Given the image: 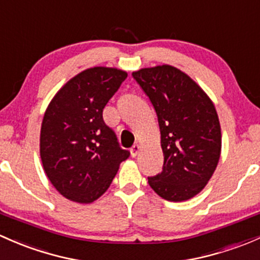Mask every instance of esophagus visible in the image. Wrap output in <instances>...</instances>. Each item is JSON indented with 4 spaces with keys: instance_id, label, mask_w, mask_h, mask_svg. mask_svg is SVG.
<instances>
[{
    "instance_id": "obj_1",
    "label": "esophagus",
    "mask_w": 260,
    "mask_h": 260,
    "mask_svg": "<svg viewBox=\"0 0 260 260\" xmlns=\"http://www.w3.org/2000/svg\"><path fill=\"white\" fill-rule=\"evenodd\" d=\"M139 151H141V146H139V144H135V146L131 148V155H132V157H136Z\"/></svg>"
}]
</instances>
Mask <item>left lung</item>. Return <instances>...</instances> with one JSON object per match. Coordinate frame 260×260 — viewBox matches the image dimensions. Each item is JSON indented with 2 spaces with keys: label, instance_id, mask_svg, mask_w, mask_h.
<instances>
[{
  "label": "left lung",
  "instance_id": "left-lung-1",
  "mask_svg": "<svg viewBox=\"0 0 260 260\" xmlns=\"http://www.w3.org/2000/svg\"><path fill=\"white\" fill-rule=\"evenodd\" d=\"M158 118L165 162L148 177L152 189L171 202L198 194L217 168L222 135L217 111L203 89L182 71L163 64L132 73Z\"/></svg>",
  "mask_w": 260,
  "mask_h": 260
}]
</instances>
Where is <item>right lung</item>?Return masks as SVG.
<instances>
[{"instance_id":"1","label":"right lung","mask_w":260,"mask_h":260,"mask_svg":"<svg viewBox=\"0 0 260 260\" xmlns=\"http://www.w3.org/2000/svg\"><path fill=\"white\" fill-rule=\"evenodd\" d=\"M127 73L93 67L73 77L53 97L41 127V159L53 187L67 199L100 198L129 151L103 121V108Z\"/></svg>"}]
</instances>
